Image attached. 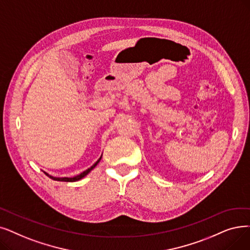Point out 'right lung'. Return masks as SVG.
I'll list each match as a JSON object with an SVG mask.
<instances>
[{"instance_id": "add662e5", "label": "right lung", "mask_w": 250, "mask_h": 250, "mask_svg": "<svg viewBox=\"0 0 250 250\" xmlns=\"http://www.w3.org/2000/svg\"><path fill=\"white\" fill-rule=\"evenodd\" d=\"M101 158H102V155L100 156V158L97 160L95 164L90 167V168H88L86 170H84L83 172H82L81 175H79V176H77V177H73V178H67V177H63V178H58V177H53V176H51V175H49L48 172H46V171H44L45 173H46V176H48L50 179H52V180H54V181H59V182H77V181H79V180H81V179H83V177H85L86 175H88V173L97 166L100 162V160H101Z\"/></svg>"}]
</instances>
